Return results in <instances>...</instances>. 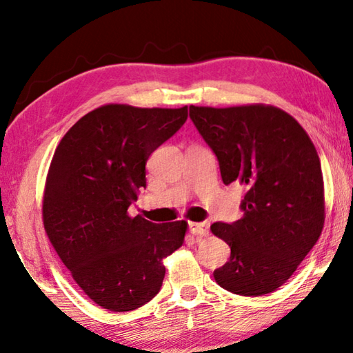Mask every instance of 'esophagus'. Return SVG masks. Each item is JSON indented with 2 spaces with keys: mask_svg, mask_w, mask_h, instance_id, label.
I'll return each mask as SVG.
<instances>
[{
  "mask_svg": "<svg viewBox=\"0 0 353 353\" xmlns=\"http://www.w3.org/2000/svg\"><path fill=\"white\" fill-rule=\"evenodd\" d=\"M189 229H191L194 235L207 236L210 232V222H191V224H189Z\"/></svg>",
  "mask_w": 353,
  "mask_h": 353,
  "instance_id": "obj_1",
  "label": "esophagus"
}]
</instances>
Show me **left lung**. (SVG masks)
<instances>
[{"instance_id":"8db88e82","label":"left lung","mask_w":353,"mask_h":353,"mask_svg":"<svg viewBox=\"0 0 353 353\" xmlns=\"http://www.w3.org/2000/svg\"><path fill=\"white\" fill-rule=\"evenodd\" d=\"M189 117L214 151L224 184L246 188L243 218L211 225L230 246V260L213 273L216 283L243 296L271 294L294 274L323 229L316 146L294 117L274 105H191Z\"/></svg>"}]
</instances>
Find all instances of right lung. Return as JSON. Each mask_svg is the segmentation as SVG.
Masks as SVG:
<instances>
[{
  "mask_svg": "<svg viewBox=\"0 0 353 353\" xmlns=\"http://www.w3.org/2000/svg\"><path fill=\"white\" fill-rule=\"evenodd\" d=\"M188 120V107L105 104L64 134L48 167L42 221L58 257L97 306L126 312L158 295L164 259L186 221L153 224L128 213L146 186V161Z\"/></svg>",
  "mask_w": 353,
  "mask_h": 353,
  "instance_id": "1",
  "label": "right lung"
}]
</instances>
